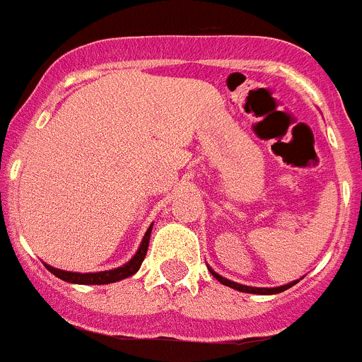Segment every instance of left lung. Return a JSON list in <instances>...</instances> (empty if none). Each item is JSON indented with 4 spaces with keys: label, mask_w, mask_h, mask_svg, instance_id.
Returning a JSON list of instances; mask_svg holds the SVG:
<instances>
[{
    "label": "left lung",
    "mask_w": 362,
    "mask_h": 362,
    "mask_svg": "<svg viewBox=\"0 0 362 362\" xmlns=\"http://www.w3.org/2000/svg\"><path fill=\"white\" fill-rule=\"evenodd\" d=\"M210 274H212L214 277H216L219 283H223L225 286H230V288H235L239 290V292H246V293H261V296H272V293H279V292H284L286 288H290V286H293V284L297 283V281H292V283L284 284V286H279V288H255V286H245V284H239V283H233V281H228L225 279V277L217 276L216 272L212 270V268H209Z\"/></svg>",
    "instance_id": "left-lung-1"
}]
</instances>
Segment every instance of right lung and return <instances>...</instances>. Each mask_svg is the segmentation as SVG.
<instances>
[{
  "label": "right lung",
  "instance_id": "add662e5",
  "mask_svg": "<svg viewBox=\"0 0 362 362\" xmlns=\"http://www.w3.org/2000/svg\"><path fill=\"white\" fill-rule=\"evenodd\" d=\"M150 232H152V226L146 230L145 238H143L141 246H139V250L136 252L132 259H130L129 263L124 264V267L114 268V270L108 272H98V274H78V272H65V270H57V268L49 267V264H45L47 270L52 272L54 276L59 277V279L66 281V283H76V284H110L116 283V281L127 279V277L134 276L139 268H141L143 259H145L146 250H148V241H150Z\"/></svg>",
  "mask_w": 362,
  "mask_h": 362
}]
</instances>
